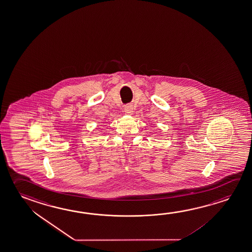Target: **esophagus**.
Listing matches in <instances>:
<instances>
[{"mask_svg": "<svg viewBox=\"0 0 252 252\" xmlns=\"http://www.w3.org/2000/svg\"><path fill=\"white\" fill-rule=\"evenodd\" d=\"M124 112L127 115H132V113H133V108H132V105H126L124 108Z\"/></svg>", "mask_w": 252, "mask_h": 252, "instance_id": "obj_1", "label": "esophagus"}]
</instances>
